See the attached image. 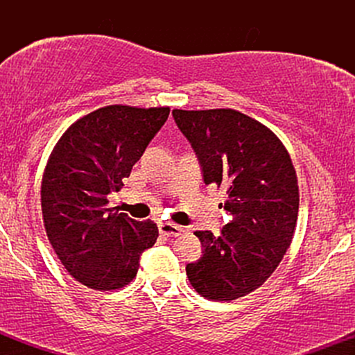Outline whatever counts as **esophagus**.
I'll list each match as a JSON object with an SVG mask.
<instances>
[{
	"instance_id": "esophagus-1",
	"label": "esophagus",
	"mask_w": 355,
	"mask_h": 355,
	"mask_svg": "<svg viewBox=\"0 0 355 355\" xmlns=\"http://www.w3.org/2000/svg\"><path fill=\"white\" fill-rule=\"evenodd\" d=\"M158 230H160V234L165 235V237H177V235L182 234V227L170 222H162L160 225H158Z\"/></svg>"
}]
</instances>
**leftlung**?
<instances>
[{
	"instance_id": "8db88e82",
	"label": "left lung",
	"mask_w": 355,
	"mask_h": 355,
	"mask_svg": "<svg viewBox=\"0 0 355 355\" xmlns=\"http://www.w3.org/2000/svg\"><path fill=\"white\" fill-rule=\"evenodd\" d=\"M200 162L205 185L227 190L232 215L222 234L197 230L202 257L187 266L191 287L235 300L274 274L294 239L299 185L291 155L266 125L232 108L173 110Z\"/></svg>"
}]
</instances>
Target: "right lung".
Masks as SVG:
<instances>
[{"label":"right lung","instance_id":"right-lung-1","mask_svg":"<svg viewBox=\"0 0 355 355\" xmlns=\"http://www.w3.org/2000/svg\"><path fill=\"white\" fill-rule=\"evenodd\" d=\"M170 108L110 105L76 120L48 158L42 180L43 223L68 274L95 291H115L137 277L158 227L108 207Z\"/></svg>","mask_w":355,"mask_h":355}]
</instances>
